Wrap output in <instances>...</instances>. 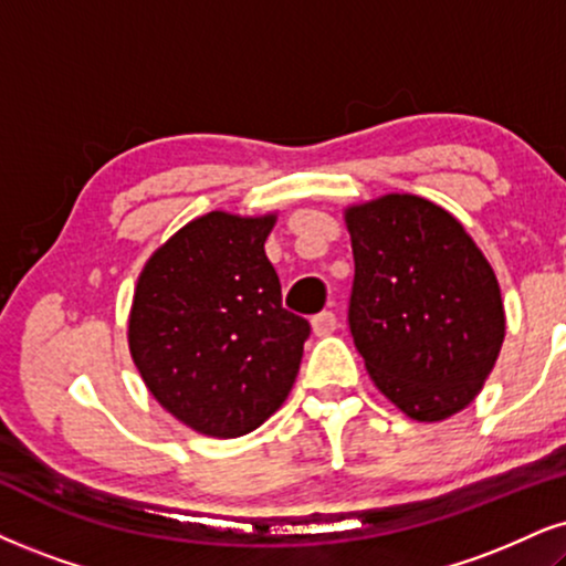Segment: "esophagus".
<instances>
[{
	"mask_svg": "<svg viewBox=\"0 0 566 566\" xmlns=\"http://www.w3.org/2000/svg\"><path fill=\"white\" fill-rule=\"evenodd\" d=\"M338 327V319L333 312H319V315L312 317V331H315V336H331L333 331Z\"/></svg>",
	"mask_w": 566,
	"mask_h": 566,
	"instance_id": "1",
	"label": "esophagus"
}]
</instances>
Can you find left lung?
<instances>
[{
    "label": "left lung",
    "instance_id": "8db88e82",
    "mask_svg": "<svg viewBox=\"0 0 566 566\" xmlns=\"http://www.w3.org/2000/svg\"><path fill=\"white\" fill-rule=\"evenodd\" d=\"M354 285L348 327L380 394L417 422L480 394L506 317L496 272L453 214L411 193L346 209Z\"/></svg>",
    "mask_w": 566,
    "mask_h": 566
}]
</instances>
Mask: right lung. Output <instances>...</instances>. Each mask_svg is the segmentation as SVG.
Wrapping results in <instances>:
<instances>
[{
    "label": "right lung",
    "instance_id": "right-lung-1",
    "mask_svg": "<svg viewBox=\"0 0 566 566\" xmlns=\"http://www.w3.org/2000/svg\"><path fill=\"white\" fill-rule=\"evenodd\" d=\"M275 214L209 212L138 275L128 346L149 394L201 436L239 438L294 386L310 323L283 310L264 254Z\"/></svg>",
    "mask_w": 566,
    "mask_h": 566
}]
</instances>
